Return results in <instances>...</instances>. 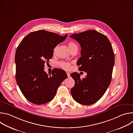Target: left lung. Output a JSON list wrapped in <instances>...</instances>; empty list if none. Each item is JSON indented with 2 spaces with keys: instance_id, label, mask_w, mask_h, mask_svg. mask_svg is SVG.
<instances>
[{
  "instance_id": "obj_1",
  "label": "left lung",
  "mask_w": 133,
  "mask_h": 133,
  "mask_svg": "<svg viewBox=\"0 0 133 133\" xmlns=\"http://www.w3.org/2000/svg\"><path fill=\"white\" fill-rule=\"evenodd\" d=\"M64 41V36L41 30L27 35L18 45L15 54L16 79L30 102L42 105L50 102L65 79L64 74L59 70H44L46 62L52 57L54 49Z\"/></svg>"
}]
</instances>
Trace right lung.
Masks as SVG:
<instances>
[{
  "instance_id": "right-lung-1",
  "label": "right lung",
  "mask_w": 133,
  "mask_h": 133,
  "mask_svg": "<svg viewBox=\"0 0 133 133\" xmlns=\"http://www.w3.org/2000/svg\"><path fill=\"white\" fill-rule=\"evenodd\" d=\"M81 47L78 60L80 70L87 73L82 79H75L71 89L73 99L78 103L89 105L99 100L108 87L115 63L111 43L104 35L89 30L70 36Z\"/></svg>"
}]
</instances>
